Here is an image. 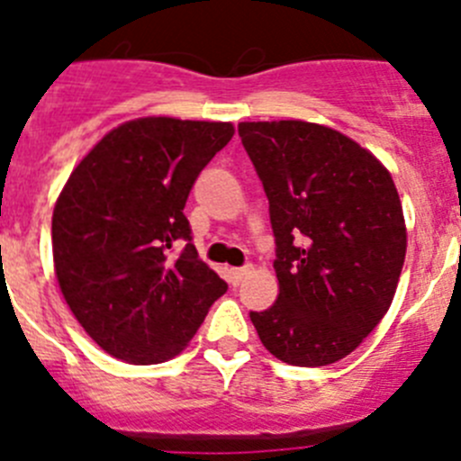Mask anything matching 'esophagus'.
<instances>
[{
  "mask_svg": "<svg viewBox=\"0 0 461 461\" xmlns=\"http://www.w3.org/2000/svg\"><path fill=\"white\" fill-rule=\"evenodd\" d=\"M245 275H250V268H230L227 270V277H230L231 286H239L245 279Z\"/></svg>",
  "mask_w": 461,
  "mask_h": 461,
  "instance_id": "obj_1",
  "label": "esophagus"
}]
</instances>
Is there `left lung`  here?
I'll use <instances>...</instances> for the list:
<instances>
[{
    "label": "left lung",
    "mask_w": 461,
    "mask_h": 461,
    "mask_svg": "<svg viewBox=\"0 0 461 461\" xmlns=\"http://www.w3.org/2000/svg\"><path fill=\"white\" fill-rule=\"evenodd\" d=\"M270 204L279 295L250 312L261 343L291 366L350 355L393 303L407 252L398 188L384 163L332 127L239 122Z\"/></svg>",
    "instance_id": "1"
}]
</instances>
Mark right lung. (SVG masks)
Returning a JSON list of instances; mask_svg holds the SVG:
<instances>
[{
    "label": "right lung",
    "mask_w": 461,
    "mask_h": 461,
    "mask_svg": "<svg viewBox=\"0 0 461 461\" xmlns=\"http://www.w3.org/2000/svg\"><path fill=\"white\" fill-rule=\"evenodd\" d=\"M231 122L127 120L70 172L51 216L59 289L81 328L127 364H161L191 343L227 284L186 243L184 206Z\"/></svg>",
    "instance_id": "add662e5"
}]
</instances>
